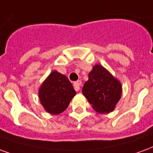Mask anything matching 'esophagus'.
<instances>
[{
  "instance_id": "1",
  "label": "esophagus",
  "mask_w": 153,
  "mask_h": 153,
  "mask_svg": "<svg viewBox=\"0 0 153 153\" xmlns=\"http://www.w3.org/2000/svg\"><path fill=\"white\" fill-rule=\"evenodd\" d=\"M81 85H82L81 81H75V82H74L73 85H74V88H75L76 90H80V87L81 86Z\"/></svg>"
}]
</instances>
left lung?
Instances as JSON below:
<instances>
[{
    "instance_id": "8db88e82",
    "label": "left lung",
    "mask_w": 153,
    "mask_h": 153,
    "mask_svg": "<svg viewBox=\"0 0 153 153\" xmlns=\"http://www.w3.org/2000/svg\"><path fill=\"white\" fill-rule=\"evenodd\" d=\"M82 93L96 112L108 113L114 110L121 96L120 81L102 65H95L89 73Z\"/></svg>"
}]
</instances>
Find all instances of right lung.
<instances>
[{
  "label": "right lung",
  "mask_w": 153,
  "mask_h": 153,
  "mask_svg": "<svg viewBox=\"0 0 153 153\" xmlns=\"http://www.w3.org/2000/svg\"><path fill=\"white\" fill-rule=\"evenodd\" d=\"M76 91L66 76L53 71L39 90L41 104L49 113L57 115L65 110Z\"/></svg>",
  "instance_id": "1"
}]
</instances>
